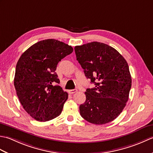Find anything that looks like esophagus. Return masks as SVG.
<instances>
[{"label":"esophagus","instance_id":"34e87169","mask_svg":"<svg viewBox=\"0 0 153 153\" xmlns=\"http://www.w3.org/2000/svg\"><path fill=\"white\" fill-rule=\"evenodd\" d=\"M77 91V89H70V90L68 91V92H69L70 94H73V93H76Z\"/></svg>","mask_w":153,"mask_h":153}]
</instances>
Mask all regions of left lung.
I'll return each instance as SVG.
<instances>
[{
  "label": "left lung",
  "mask_w": 153,
  "mask_h": 153,
  "mask_svg": "<svg viewBox=\"0 0 153 153\" xmlns=\"http://www.w3.org/2000/svg\"><path fill=\"white\" fill-rule=\"evenodd\" d=\"M74 50L86 77L95 85L85 92L81 116L97 125L113 121L128 100L131 77L128 63L115 48L99 42L76 46Z\"/></svg>",
  "instance_id": "1"
}]
</instances>
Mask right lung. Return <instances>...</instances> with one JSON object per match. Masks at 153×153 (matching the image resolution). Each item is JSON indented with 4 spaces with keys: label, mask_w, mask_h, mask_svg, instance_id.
Instances as JSON below:
<instances>
[{
    "label": "right lung",
    "mask_w": 153,
    "mask_h": 153,
    "mask_svg": "<svg viewBox=\"0 0 153 153\" xmlns=\"http://www.w3.org/2000/svg\"><path fill=\"white\" fill-rule=\"evenodd\" d=\"M73 51L70 45L49 39L35 43L19 58L14 80L16 94L23 108L37 121H48L61 114L68 95L58 85L55 71Z\"/></svg>",
    "instance_id": "obj_1"
}]
</instances>
